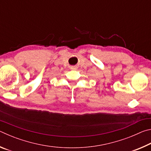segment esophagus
<instances>
[{"label":"esophagus","mask_w":151,"mask_h":151,"mask_svg":"<svg viewBox=\"0 0 151 151\" xmlns=\"http://www.w3.org/2000/svg\"><path fill=\"white\" fill-rule=\"evenodd\" d=\"M71 69H73V70H74V69H76V68H71Z\"/></svg>","instance_id":"obj_1"}]
</instances>
